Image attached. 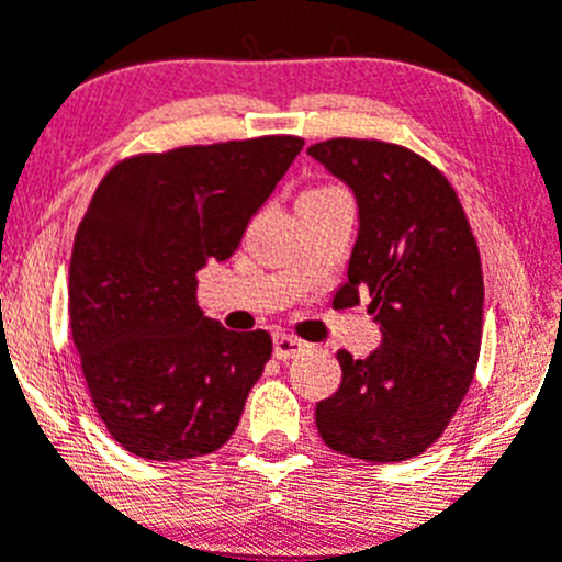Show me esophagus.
<instances>
[{
  "label": "esophagus",
  "mask_w": 562,
  "mask_h": 562,
  "mask_svg": "<svg viewBox=\"0 0 562 562\" xmlns=\"http://www.w3.org/2000/svg\"><path fill=\"white\" fill-rule=\"evenodd\" d=\"M307 348V342L299 340V337L291 335H277L274 337V357L277 359H293Z\"/></svg>",
  "instance_id": "34e87169"
}]
</instances>
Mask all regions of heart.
Returning a JSON list of instances; mask_svg holds the SVG:
<instances>
[{"label":"heart","instance_id":"heart-1","mask_svg":"<svg viewBox=\"0 0 562 562\" xmlns=\"http://www.w3.org/2000/svg\"><path fill=\"white\" fill-rule=\"evenodd\" d=\"M313 192H331V189H313Z\"/></svg>","mask_w":562,"mask_h":562}]
</instances>
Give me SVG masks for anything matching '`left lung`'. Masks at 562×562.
<instances>
[{
  "label": "left lung",
  "mask_w": 562,
  "mask_h": 562,
  "mask_svg": "<svg viewBox=\"0 0 562 562\" xmlns=\"http://www.w3.org/2000/svg\"><path fill=\"white\" fill-rule=\"evenodd\" d=\"M307 154L357 198L359 233L335 299L359 302L381 346L337 351L342 381L315 406L331 450L392 464L431 448L464 401L481 357L483 271L477 241L448 178L401 145L326 139Z\"/></svg>",
  "instance_id": "8db88e82"
}]
</instances>
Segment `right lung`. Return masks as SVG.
<instances>
[{
    "mask_svg": "<svg viewBox=\"0 0 562 562\" xmlns=\"http://www.w3.org/2000/svg\"><path fill=\"white\" fill-rule=\"evenodd\" d=\"M302 145H189L131 156L98 183L76 231L68 313L98 417L128 453L198 459L236 431L271 337L205 318L198 271L236 252Z\"/></svg>",
    "mask_w": 562,
    "mask_h": 562,
    "instance_id": "1",
    "label": "right lung"
}]
</instances>
